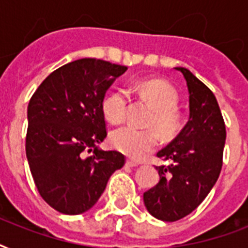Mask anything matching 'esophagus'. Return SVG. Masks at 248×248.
<instances>
[{
	"label": "esophagus",
	"mask_w": 248,
	"mask_h": 248,
	"mask_svg": "<svg viewBox=\"0 0 248 248\" xmlns=\"http://www.w3.org/2000/svg\"><path fill=\"white\" fill-rule=\"evenodd\" d=\"M126 166H128V167H136V166H139V163L135 162V161H131V159H127L126 161Z\"/></svg>",
	"instance_id": "esophagus-1"
}]
</instances>
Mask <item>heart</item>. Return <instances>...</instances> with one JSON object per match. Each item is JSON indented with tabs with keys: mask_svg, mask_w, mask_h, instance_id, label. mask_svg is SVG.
Segmentation results:
<instances>
[{
	"mask_svg": "<svg viewBox=\"0 0 248 248\" xmlns=\"http://www.w3.org/2000/svg\"><path fill=\"white\" fill-rule=\"evenodd\" d=\"M128 91L138 93L149 101L155 109L149 124L155 126L163 138H171L180 126L177 112L179 95L170 85L157 79L138 81L130 86ZM128 109V93L126 90H116L103 100V112L110 122L118 124L126 118ZM159 143L158 132L155 128L140 130L134 126H122L110 134V144L134 159H141L155 149Z\"/></svg>",
	"mask_w": 248,
	"mask_h": 248,
	"instance_id": "1",
	"label": "heart"
}]
</instances>
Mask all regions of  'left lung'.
Returning <instances> with one entry per match:
<instances>
[{
    "mask_svg": "<svg viewBox=\"0 0 248 248\" xmlns=\"http://www.w3.org/2000/svg\"><path fill=\"white\" fill-rule=\"evenodd\" d=\"M189 91V121L180 134L157 157L171 161L157 166L159 181L144 193V203L152 215L163 221H176L196 210L207 197L223 167L227 130L215 95L185 68Z\"/></svg>",
    "mask_w": 248,
    "mask_h": 248,
    "instance_id": "obj_1",
    "label": "left lung"
}]
</instances>
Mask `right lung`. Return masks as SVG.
Segmentation results:
<instances>
[{
  "instance_id": "right-lung-1",
  "label": "right lung",
  "mask_w": 248,
  "mask_h": 248,
  "mask_svg": "<svg viewBox=\"0 0 248 248\" xmlns=\"http://www.w3.org/2000/svg\"><path fill=\"white\" fill-rule=\"evenodd\" d=\"M126 69L100 59L75 60L50 73L29 100V169L40 196L56 211L90 210L124 165L122 153L99 151L96 144L107 138L105 91Z\"/></svg>"
}]
</instances>
